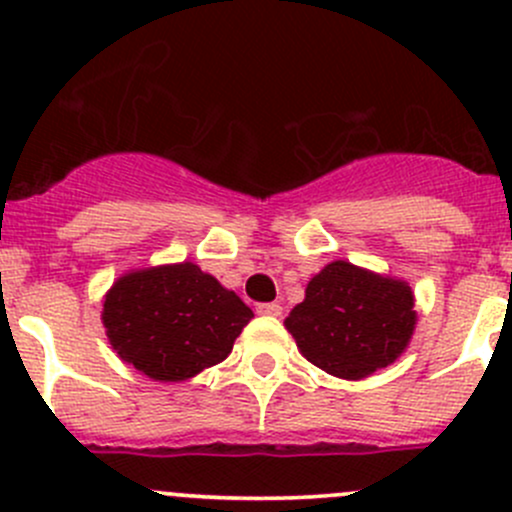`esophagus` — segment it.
Returning a JSON list of instances; mask_svg holds the SVG:
<instances>
[{
    "label": "esophagus",
    "instance_id": "1",
    "mask_svg": "<svg viewBox=\"0 0 512 512\" xmlns=\"http://www.w3.org/2000/svg\"><path fill=\"white\" fill-rule=\"evenodd\" d=\"M257 314H265V317H280L282 307L277 302H265L257 304Z\"/></svg>",
    "mask_w": 512,
    "mask_h": 512
}]
</instances>
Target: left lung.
Listing matches in <instances>:
<instances>
[{
  "instance_id": "obj_1",
  "label": "left lung",
  "mask_w": 512,
  "mask_h": 512,
  "mask_svg": "<svg viewBox=\"0 0 512 512\" xmlns=\"http://www.w3.org/2000/svg\"><path fill=\"white\" fill-rule=\"evenodd\" d=\"M409 282L334 260L285 319L299 352L339 379L359 381L394 364L416 329Z\"/></svg>"
}]
</instances>
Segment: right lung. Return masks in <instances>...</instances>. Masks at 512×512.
<instances>
[{
	"label": "right lung",
	"instance_id": "obj_1",
	"mask_svg": "<svg viewBox=\"0 0 512 512\" xmlns=\"http://www.w3.org/2000/svg\"><path fill=\"white\" fill-rule=\"evenodd\" d=\"M252 309L193 262L118 277L101 322L121 361L153 381H188L232 352Z\"/></svg>",
	"mask_w": 512,
	"mask_h": 512
}]
</instances>
